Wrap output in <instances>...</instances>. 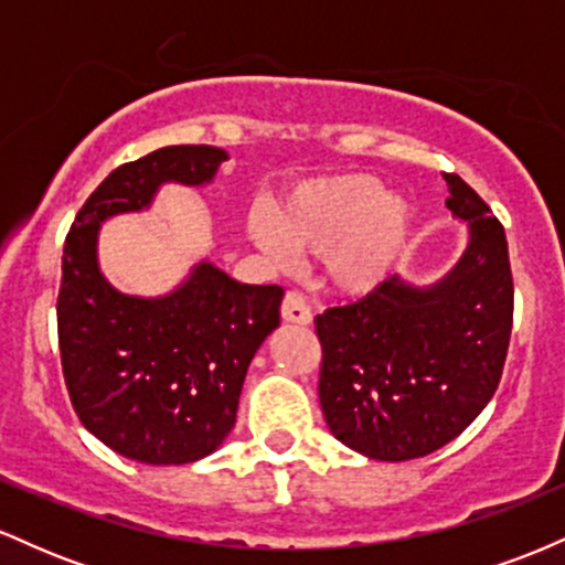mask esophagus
<instances>
[{
	"mask_svg": "<svg viewBox=\"0 0 565 565\" xmlns=\"http://www.w3.org/2000/svg\"><path fill=\"white\" fill-rule=\"evenodd\" d=\"M281 319L289 323H300V327H308V323L313 321V313H310L308 302H305L302 295H297V291H287V297H284L281 302Z\"/></svg>",
	"mask_w": 565,
	"mask_h": 565,
	"instance_id": "34e87169",
	"label": "esophagus"
}]
</instances>
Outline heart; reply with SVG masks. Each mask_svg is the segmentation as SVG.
<instances>
[{"label": "heart", "mask_w": 565, "mask_h": 565, "mask_svg": "<svg viewBox=\"0 0 565 565\" xmlns=\"http://www.w3.org/2000/svg\"><path fill=\"white\" fill-rule=\"evenodd\" d=\"M412 228V201L364 172L305 180L270 212L246 215L249 238L265 255L321 257L327 284L345 297L372 295L391 278Z\"/></svg>", "instance_id": "obj_1"}]
</instances>
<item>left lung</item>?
Returning a JSON list of instances; mask_svg holds the SVG:
<instances>
[{
	"mask_svg": "<svg viewBox=\"0 0 565 565\" xmlns=\"http://www.w3.org/2000/svg\"><path fill=\"white\" fill-rule=\"evenodd\" d=\"M451 217L468 244L433 284L393 276L316 319L319 401L332 436L380 462L440 449L494 395L512 329V274L502 223L459 174H446Z\"/></svg>",
	"mask_w": 565,
	"mask_h": 565,
	"instance_id": "left-lung-1",
	"label": "left lung"
}]
</instances>
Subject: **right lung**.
Returning a JSON list of instances; mask_svg holds the SVG:
<instances>
[{
  "label": "right lung",
  "instance_id": "right-lung-1",
  "mask_svg": "<svg viewBox=\"0 0 565 565\" xmlns=\"http://www.w3.org/2000/svg\"><path fill=\"white\" fill-rule=\"evenodd\" d=\"M225 159L215 146H167L116 167L63 246L57 340L71 404L95 438L135 462H199L223 444L284 289L242 284L201 257L164 295H127L100 270V225L148 212L161 185H210Z\"/></svg>",
  "mask_w": 565,
  "mask_h": 565
}]
</instances>
